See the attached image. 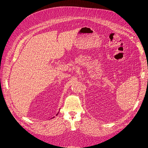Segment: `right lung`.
I'll return each instance as SVG.
<instances>
[{
	"label": "right lung",
	"instance_id": "add662e5",
	"mask_svg": "<svg viewBox=\"0 0 148 148\" xmlns=\"http://www.w3.org/2000/svg\"><path fill=\"white\" fill-rule=\"evenodd\" d=\"M58 115V114H57V115Z\"/></svg>",
	"mask_w": 148,
	"mask_h": 148
}]
</instances>
